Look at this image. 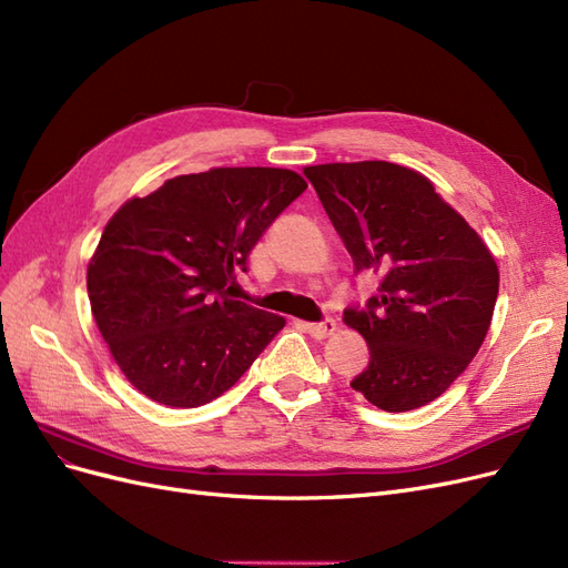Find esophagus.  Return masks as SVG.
I'll return each instance as SVG.
<instances>
[{"mask_svg":"<svg viewBox=\"0 0 568 568\" xmlns=\"http://www.w3.org/2000/svg\"><path fill=\"white\" fill-rule=\"evenodd\" d=\"M305 331L310 336L315 338H328L336 331V322L334 320H324V322H307Z\"/></svg>","mask_w":568,"mask_h":568,"instance_id":"obj_1","label":"esophagus"}]
</instances>
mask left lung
<instances>
[{
	"instance_id": "1",
	"label": "left lung",
	"mask_w": 568,
	"mask_h": 568,
	"mask_svg": "<svg viewBox=\"0 0 568 568\" xmlns=\"http://www.w3.org/2000/svg\"><path fill=\"white\" fill-rule=\"evenodd\" d=\"M355 263L378 293L343 322L368 345L349 385L402 414L444 395L479 352L498 298V265L423 173L393 162L305 166Z\"/></svg>"
}]
</instances>
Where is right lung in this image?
Returning <instances> with one entry per match:
<instances>
[{
  "label": "right lung",
  "instance_id": "add662e5",
  "mask_svg": "<svg viewBox=\"0 0 568 568\" xmlns=\"http://www.w3.org/2000/svg\"><path fill=\"white\" fill-rule=\"evenodd\" d=\"M305 187L288 169H209L175 175L108 221L87 288L98 331L139 393L175 408L209 404L280 334L284 317L227 298V284Z\"/></svg>",
  "mask_w": 568,
  "mask_h": 568
}]
</instances>
